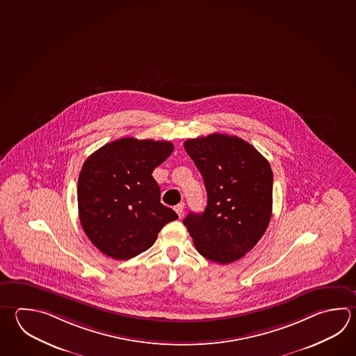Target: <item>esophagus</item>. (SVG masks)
Returning a JSON list of instances; mask_svg holds the SVG:
<instances>
[{
  "mask_svg": "<svg viewBox=\"0 0 356 356\" xmlns=\"http://www.w3.org/2000/svg\"><path fill=\"white\" fill-rule=\"evenodd\" d=\"M184 209H185V204H184V202H180V204H177V205L175 207V211L177 213V215H179L180 218L184 215Z\"/></svg>",
  "mask_w": 356,
  "mask_h": 356,
  "instance_id": "obj_1",
  "label": "esophagus"
}]
</instances>
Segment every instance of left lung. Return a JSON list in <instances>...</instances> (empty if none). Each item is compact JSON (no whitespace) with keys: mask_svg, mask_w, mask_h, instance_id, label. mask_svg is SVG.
<instances>
[{"mask_svg":"<svg viewBox=\"0 0 356 356\" xmlns=\"http://www.w3.org/2000/svg\"><path fill=\"white\" fill-rule=\"evenodd\" d=\"M199 168L208 195L200 214L184 219L197 252L228 264L241 259L262 238L272 216L273 172L250 143L213 134L184 143Z\"/></svg>","mask_w":356,"mask_h":356,"instance_id":"8db88e82","label":"left lung"}]
</instances>
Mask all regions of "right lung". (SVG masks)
I'll return each mask as SVG.
<instances>
[{
    "label": "right lung",
    "instance_id": "add662e5",
    "mask_svg": "<svg viewBox=\"0 0 356 356\" xmlns=\"http://www.w3.org/2000/svg\"><path fill=\"white\" fill-rule=\"evenodd\" d=\"M174 151L168 141L120 138L88 157L78 179V209L84 233L103 254L131 259L151 248L179 216L160 202L152 177Z\"/></svg>",
    "mask_w": 356,
    "mask_h": 356
}]
</instances>
